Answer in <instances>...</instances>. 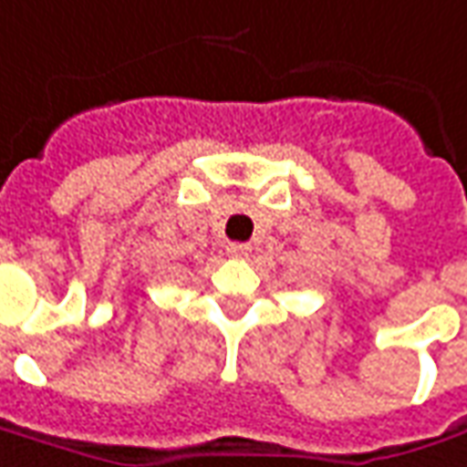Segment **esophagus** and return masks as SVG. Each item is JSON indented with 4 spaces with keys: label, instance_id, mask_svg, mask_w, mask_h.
I'll use <instances>...</instances> for the list:
<instances>
[{
    "label": "esophagus",
    "instance_id": "34e87169",
    "mask_svg": "<svg viewBox=\"0 0 467 467\" xmlns=\"http://www.w3.org/2000/svg\"><path fill=\"white\" fill-rule=\"evenodd\" d=\"M227 253H230L233 258H247V255H250V245H245V243H230V245H227Z\"/></svg>",
    "mask_w": 467,
    "mask_h": 467
}]
</instances>
